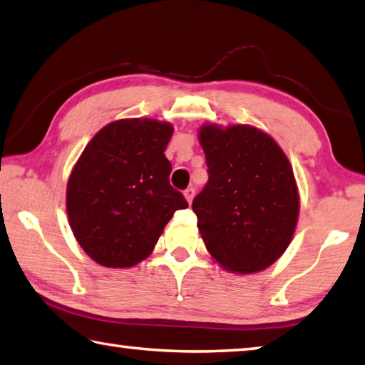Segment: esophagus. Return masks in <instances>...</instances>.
Returning <instances> with one entry per match:
<instances>
[{"label": "esophagus", "mask_w": 365, "mask_h": 365, "mask_svg": "<svg viewBox=\"0 0 365 365\" xmlns=\"http://www.w3.org/2000/svg\"><path fill=\"white\" fill-rule=\"evenodd\" d=\"M183 195H185V200H187L191 204V201H193V197H195V188L188 187L187 190L183 191Z\"/></svg>", "instance_id": "1"}]
</instances>
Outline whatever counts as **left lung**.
Instances as JSON below:
<instances>
[{
	"label": "left lung",
	"mask_w": 365,
	"mask_h": 365,
	"mask_svg": "<svg viewBox=\"0 0 365 365\" xmlns=\"http://www.w3.org/2000/svg\"><path fill=\"white\" fill-rule=\"evenodd\" d=\"M209 180L193 200L205 249L223 269L258 273L292 241L300 197L292 165L267 132L249 124H204Z\"/></svg>",
	"instance_id": "8db88e82"
}]
</instances>
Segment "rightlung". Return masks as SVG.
Here are the masks:
<instances>
[{
    "instance_id": "obj_1",
    "label": "right lung",
    "mask_w": 365,
    "mask_h": 365,
    "mask_svg": "<svg viewBox=\"0 0 365 365\" xmlns=\"http://www.w3.org/2000/svg\"><path fill=\"white\" fill-rule=\"evenodd\" d=\"M170 123L118 119L86 145L67 183V214L76 241L107 268H130L153 252L164 227L188 207L170 187L164 151Z\"/></svg>"
}]
</instances>
